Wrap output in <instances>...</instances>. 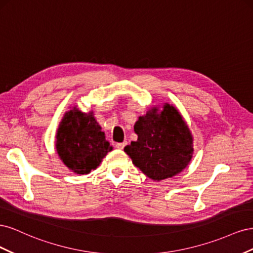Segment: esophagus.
Returning <instances> with one entry per match:
<instances>
[{
  "label": "esophagus",
  "mask_w": 253,
  "mask_h": 253,
  "mask_svg": "<svg viewBox=\"0 0 253 253\" xmlns=\"http://www.w3.org/2000/svg\"><path fill=\"white\" fill-rule=\"evenodd\" d=\"M126 141H125V142H119V143L116 144V148L119 149V150H124V148L126 147Z\"/></svg>",
  "instance_id": "esophagus-1"
}]
</instances>
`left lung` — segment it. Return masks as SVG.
Returning <instances> with one entry per match:
<instances>
[{"label":"left lung","instance_id":"left-lung-1","mask_svg":"<svg viewBox=\"0 0 253 253\" xmlns=\"http://www.w3.org/2000/svg\"><path fill=\"white\" fill-rule=\"evenodd\" d=\"M137 141L125 152L141 172L154 180H163L180 173L190 163L193 139L186 122L170 104L162 113L155 108L139 117L134 126Z\"/></svg>","mask_w":253,"mask_h":253}]
</instances>
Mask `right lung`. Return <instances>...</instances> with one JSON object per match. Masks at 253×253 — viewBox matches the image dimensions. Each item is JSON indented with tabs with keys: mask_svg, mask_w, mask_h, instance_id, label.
<instances>
[{
	"mask_svg": "<svg viewBox=\"0 0 253 253\" xmlns=\"http://www.w3.org/2000/svg\"><path fill=\"white\" fill-rule=\"evenodd\" d=\"M57 152L64 165L77 174H87L112 150L93 113L73 109L64 115L57 132Z\"/></svg>",
	"mask_w": 253,
	"mask_h": 253,
	"instance_id": "add662e5",
	"label": "right lung"
}]
</instances>
